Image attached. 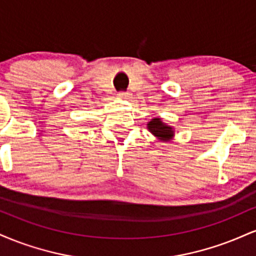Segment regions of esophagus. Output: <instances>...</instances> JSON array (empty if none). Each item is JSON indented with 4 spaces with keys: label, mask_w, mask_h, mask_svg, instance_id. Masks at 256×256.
Here are the masks:
<instances>
[{
    "label": "esophagus",
    "mask_w": 256,
    "mask_h": 256,
    "mask_svg": "<svg viewBox=\"0 0 256 256\" xmlns=\"http://www.w3.org/2000/svg\"><path fill=\"white\" fill-rule=\"evenodd\" d=\"M118 96L120 98H130V94L124 92V91H120V92L118 94Z\"/></svg>",
    "instance_id": "obj_1"
}]
</instances>
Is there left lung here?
Wrapping results in <instances>:
<instances>
[{"label":"left lung","instance_id":"obj_1","mask_svg":"<svg viewBox=\"0 0 256 256\" xmlns=\"http://www.w3.org/2000/svg\"><path fill=\"white\" fill-rule=\"evenodd\" d=\"M148 126V130L154 134L155 137H158L161 140H170L174 136V131H173L172 126L166 125L165 122H162V120L160 118H154L146 124Z\"/></svg>","mask_w":256,"mask_h":256}]
</instances>
